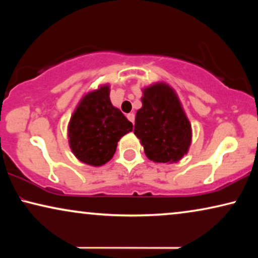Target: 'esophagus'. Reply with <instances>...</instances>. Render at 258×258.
<instances>
[{
  "instance_id": "34e87169",
  "label": "esophagus",
  "mask_w": 258,
  "mask_h": 258,
  "mask_svg": "<svg viewBox=\"0 0 258 258\" xmlns=\"http://www.w3.org/2000/svg\"><path fill=\"white\" fill-rule=\"evenodd\" d=\"M126 118H128V119H129V121H130V122H132V123H134V122H135V115H134V114H133V112H130V114H128V115H126Z\"/></svg>"
}]
</instances>
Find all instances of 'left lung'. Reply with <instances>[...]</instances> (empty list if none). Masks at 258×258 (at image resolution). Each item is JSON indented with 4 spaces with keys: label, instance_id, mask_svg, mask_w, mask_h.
Listing matches in <instances>:
<instances>
[{
    "label": "left lung",
    "instance_id": "obj_1",
    "mask_svg": "<svg viewBox=\"0 0 258 258\" xmlns=\"http://www.w3.org/2000/svg\"><path fill=\"white\" fill-rule=\"evenodd\" d=\"M134 133L150 161L174 163L188 153L191 125L177 95L168 84L156 83L143 90Z\"/></svg>",
    "mask_w": 258,
    "mask_h": 258
}]
</instances>
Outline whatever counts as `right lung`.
Instances as JSON below:
<instances>
[{
	"instance_id": "obj_1",
	"label": "right lung",
	"mask_w": 258,
	"mask_h": 258,
	"mask_svg": "<svg viewBox=\"0 0 258 258\" xmlns=\"http://www.w3.org/2000/svg\"><path fill=\"white\" fill-rule=\"evenodd\" d=\"M132 130L133 123L112 107L109 87L103 86L80 102L69 122V144L81 162L98 167L111 160L119 139Z\"/></svg>"
}]
</instances>
